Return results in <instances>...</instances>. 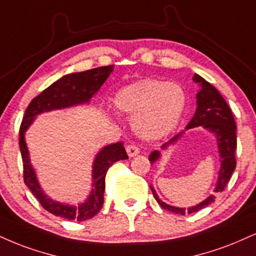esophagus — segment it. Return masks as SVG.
Masks as SVG:
<instances>
[{"mask_svg": "<svg viewBox=\"0 0 256 256\" xmlns=\"http://www.w3.org/2000/svg\"><path fill=\"white\" fill-rule=\"evenodd\" d=\"M126 152H128V155L130 156V158H134V156L138 155L140 154V148L137 146H134V144H130V146H126Z\"/></svg>", "mask_w": 256, "mask_h": 256, "instance_id": "obj_1", "label": "esophagus"}]
</instances>
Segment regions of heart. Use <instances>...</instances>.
<instances>
[{"label":"heart","instance_id":"heart-1","mask_svg":"<svg viewBox=\"0 0 256 256\" xmlns=\"http://www.w3.org/2000/svg\"><path fill=\"white\" fill-rule=\"evenodd\" d=\"M116 108L134 116L132 125L144 140H160L180 122L187 95L178 83L146 78L122 88L114 96Z\"/></svg>","mask_w":256,"mask_h":256}]
</instances>
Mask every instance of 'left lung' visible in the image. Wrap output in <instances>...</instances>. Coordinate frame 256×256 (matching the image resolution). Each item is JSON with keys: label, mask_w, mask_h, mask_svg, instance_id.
<instances>
[{"label": "left lung", "mask_w": 256, "mask_h": 256, "mask_svg": "<svg viewBox=\"0 0 256 256\" xmlns=\"http://www.w3.org/2000/svg\"><path fill=\"white\" fill-rule=\"evenodd\" d=\"M193 81L196 83H199L200 90L196 93V113L193 116V118L190 119L188 125L186 126V130L202 126L205 130L210 131L216 137L218 152H220V169L218 172V180L214 192H223L236 168V122L229 104H226V101L224 100V98L222 96L220 92L211 83H208L206 80L202 78V76L196 75V74L194 75V78H193ZM184 132V131L180 132V134H178L172 140H169L167 143L163 144L161 146L162 149L166 150L169 146L176 143L181 138V136H182ZM160 156H161V152H158V150L152 152L149 156L150 162L154 163L155 161H158ZM150 188L152 190V194L155 196L156 202L164 210L174 212V214H193V212L202 210L205 206L214 202V198H216L214 194H211L205 200H202V202H199L198 205L192 206V208H176V206L168 205L164 202H162L158 198V196L156 194V190H154V187L150 186Z\"/></svg>", "instance_id": "left-lung-1"}]
</instances>
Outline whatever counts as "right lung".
Here are the masks:
<instances>
[{"label":"right lung","instance_id":"1","mask_svg":"<svg viewBox=\"0 0 256 256\" xmlns=\"http://www.w3.org/2000/svg\"><path fill=\"white\" fill-rule=\"evenodd\" d=\"M112 72L113 66H107L63 76L33 98L24 112L20 126L19 140L21 158L24 162V181L33 196L39 200L40 205L54 216L78 222L93 218L104 205V193L106 186L104 178L107 170L113 163L128 158V156L122 142L102 148L95 156L93 163V188L90 190V194L84 202L76 206L63 204L48 198L40 187L36 170L30 163V152L24 140V132L40 113L88 104Z\"/></svg>","mask_w":256,"mask_h":256}]
</instances>
